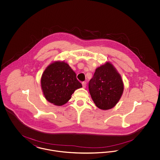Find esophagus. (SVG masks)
<instances>
[{
  "instance_id": "obj_1",
  "label": "esophagus",
  "mask_w": 160,
  "mask_h": 160,
  "mask_svg": "<svg viewBox=\"0 0 160 160\" xmlns=\"http://www.w3.org/2000/svg\"><path fill=\"white\" fill-rule=\"evenodd\" d=\"M82 86H83V87L84 88H86V82H82Z\"/></svg>"
}]
</instances>
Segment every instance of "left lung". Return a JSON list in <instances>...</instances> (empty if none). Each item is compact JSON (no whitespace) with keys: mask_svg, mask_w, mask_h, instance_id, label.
Returning <instances> with one entry per match:
<instances>
[{"mask_svg":"<svg viewBox=\"0 0 160 160\" xmlns=\"http://www.w3.org/2000/svg\"><path fill=\"white\" fill-rule=\"evenodd\" d=\"M89 90L96 106L106 110L114 107L122 97L123 83L114 66L108 62L96 69L89 83Z\"/></svg>","mask_w":160,"mask_h":160,"instance_id":"8db88e82","label":"left lung"}]
</instances>
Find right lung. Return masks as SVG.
<instances>
[{
  "label": "right lung",
  "mask_w": 160,
  "mask_h": 160,
  "mask_svg": "<svg viewBox=\"0 0 160 160\" xmlns=\"http://www.w3.org/2000/svg\"><path fill=\"white\" fill-rule=\"evenodd\" d=\"M41 86L46 99L56 106L67 103L74 91L82 87L76 74L63 61H54L44 70Z\"/></svg>",
  "instance_id": "obj_1"
}]
</instances>
